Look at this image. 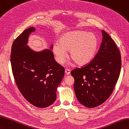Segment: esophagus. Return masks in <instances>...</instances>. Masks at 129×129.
Masks as SVG:
<instances>
[{
    "mask_svg": "<svg viewBox=\"0 0 129 129\" xmlns=\"http://www.w3.org/2000/svg\"><path fill=\"white\" fill-rule=\"evenodd\" d=\"M65 73L67 75H69L70 73V70L69 69H66L65 70Z\"/></svg>",
    "mask_w": 129,
    "mask_h": 129,
    "instance_id": "34e87169",
    "label": "esophagus"
}]
</instances>
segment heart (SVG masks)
I'll use <instances>...</instances> for the list:
<instances>
[{"mask_svg": "<svg viewBox=\"0 0 129 129\" xmlns=\"http://www.w3.org/2000/svg\"><path fill=\"white\" fill-rule=\"evenodd\" d=\"M59 43L54 44L53 50L59 64L64 62L69 51V57L79 65L88 63L94 57L98 49L99 41L93 33L84 31L67 32L59 38Z\"/></svg>", "mask_w": 129, "mask_h": 129, "instance_id": "b5f03b06", "label": "heart"}]
</instances>
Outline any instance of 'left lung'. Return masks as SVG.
Listing matches in <instances>:
<instances>
[{
    "label": "left lung",
    "mask_w": 129,
    "mask_h": 129,
    "mask_svg": "<svg viewBox=\"0 0 129 129\" xmlns=\"http://www.w3.org/2000/svg\"><path fill=\"white\" fill-rule=\"evenodd\" d=\"M102 32L103 41L94 57L71 71L77 100L87 108L98 107L109 97L121 71L119 49L112 37L104 31Z\"/></svg>",
    "instance_id": "8db88e82"
}]
</instances>
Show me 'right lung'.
I'll return each instance as SVG.
<instances>
[{"instance_id":"1","label":"right lung","mask_w":129,"mask_h":129,"mask_svg":"<svg viewBox=\"0 0 129 129\" xmlns=\"http://www.w3.org/2000/svg\"><path fill=\"white\" fill-rule=\"evenodd\" d=\"M35 30L34 27L26 29L14 40L10 55L11 69L24 98L35 107L46 108L55 101L56 88L65 69L55 60L50 50L35 52L27 46L29 35Z\"/></svg>"}]
</instances>
